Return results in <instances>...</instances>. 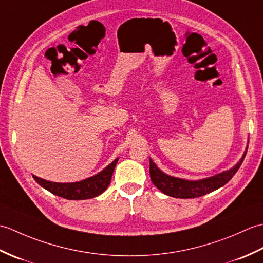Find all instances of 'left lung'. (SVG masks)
Segmentation results:
<instances>
[{"instance_id":"1","label":"left lung","mask_w":263,"mask_h":263,"mask_svg":"<svg viewBox=\"0 0 263 263\" xmlns=\"http://www.w3.org/2000/svg\"><path fill=\"white\" fill-rule=\"evenodd\" d=\"M245 155H247V153L243 155L241 160L232 170L201 181H186L166 175L159 171L158 167L150 159V178H152L153 183L157 186V189H159L163 193L170 195V197L180 199L202 197V195L215 191V190L225 185L227 182H230L231 178L238 171L239 166L242 165Z\"/></svg>"}]
</instances>
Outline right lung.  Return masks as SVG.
<instances>
[{
    "label": "right lung",
    "instance_id": "obj_1",
    "mask_svg": "<svg viewBox=\"0 0 263 263\" xmlns=\"http://www.w3.org/2000/svg\"><path fill=\"white\" fill-rule=\"evenodd\" d=\"M117 160H119V158L115 159L113 163L106 167V168L100 172L99 174L92 177H89L87 180H83L81 182L55 183L43 180V178H39L35 175H32V177L35 178V181L39 185H42L44 189H46L47 191L55 195H59L61 198L68 200L91 199L97 197L100 193H103L105 190L107 189L110 183L111 175H113Z\"/></svg>",
    "mask_w": 263,
    "mask_h": 263
}]
</instances>
